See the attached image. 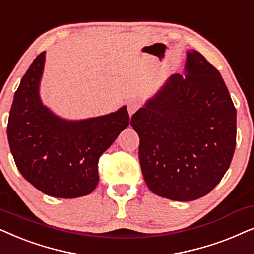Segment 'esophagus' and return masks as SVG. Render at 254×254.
I'll use <instances>...</instances> for the list:
<instances>
[{
	"label": "esophagus",
	"mask_w": 254,
	"mask_h": 254,
	"mask_svg": "<svg viewBox=\"0 0 254 254\" xmlns=\"http://www.w3.org/2000/svg\"><path fill=\"white\" fill-rule=\"evenodd\" d=\"M140 107V102L137 100H131L129 103H127V111H129V115L130 116H132V115L136 113L138 108Z\"/></svg>",
	"instance_id": "1"
}]
</instances>
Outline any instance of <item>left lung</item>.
Returning a JSON list of instances; mask_svg holds the SVG:
<instances>
[{
  "label": "left lung",
  "mask_w": 254,
  "mask_h": 254,
  "mask_svg": "<svg viewBox=\"0 0 254 254\" xmlns=\"http://www.w3.org/2000/svg\"><path fill=\"white\" fill-rule=\"evenodd\" d=\"M173 74L131 117L139 161L152 192L194 201L219 184L236 147L237 113L224 80L200 52H186Z\"/></svg>",
  "instance_id": "8db88e82"
}]
</instances>
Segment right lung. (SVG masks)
<instances>
[{
    "label": "right lung",
    "instance_id": "add662e5",
    "mask_svg": "<svg viewBox=\"0 0 254 254\" xmlns=\"http://www.w3.org/2000/svg\"><path fill=\"white\" fill-rule=\"evenodd\" d=\"M44 51L33 60L13 96L8 127L9 146L21 174L44 194L75 198L99 184L97 164L130 123L127 106L103 116L66 120L46 107L39 87Z\"/></svg>",
    "mask_w": 254,
    "mask_h": 254
}]
</instances>
